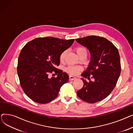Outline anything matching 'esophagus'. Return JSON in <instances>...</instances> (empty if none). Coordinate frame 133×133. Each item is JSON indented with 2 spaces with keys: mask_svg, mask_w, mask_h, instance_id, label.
Wrapping results in <instances>:
<instances>
[{
  "mask_svg": "<svg viewBox=\"0 0 133 133\" xmlns=\"http://www.w3.org/2000/svg\"><path fill=\"white\" fill-rule=\"evenodd\" d=\"M69 79H70V80H73L76 79V77H75V76H74L73 75H69Z\"/></svg>",
  "mask_w": 133,
  "mask_h": 133,
  "instance_id": "esophagus-1",
  "label": "esophagus"
}]
</instances>
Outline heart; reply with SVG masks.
I'll list each match as a JSON object with an SVG mask.
<instances>
[{"instance_id": "1", "label": "heart", "mask_w": 133, "mask_h": 133, "mask_svg": "<svg viewBox=\"0 0 133 133\" xmlns=\"http://www.w3.org/2000/svg\"><path fill=\"white\" fill-rule=\"evenodd\" d=\"M75 51L78 55V57H80L83 55H87V50L86 48L83 46H79L76 47L75 48ZM66 51H62L60 55V60L61 62H64L66 55ZM82 70V68L80 66H69L66 68V71L71 75H77Z\"/></svg>"}]
</instances>
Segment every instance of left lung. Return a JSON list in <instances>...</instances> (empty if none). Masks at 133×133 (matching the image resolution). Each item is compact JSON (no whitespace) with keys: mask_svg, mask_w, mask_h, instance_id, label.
<instances>
[{"mask_svg":"<svg viewBox=\"0 0 133 133\" xmlns=\"http://www.w3.org/2000/svg\"><path fill=\"white\" fill-rule=\"evenodd\" d=\"M86 47L91 60L87 70L81 75L89 81L81 79L83 87L77 92L81 99L90 103L100 101L107 97L115 87L121 73V62L117 48L110 41L102 37L87 36L76 39ZM93 82L90 80V76Z\"/></svg>","mask_w":133,"mask_h":133,"instance_id":"1","label":"left lung"}]
</instances>
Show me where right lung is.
Returning a JSON list of instances; mask_svg holds the SVG:
<instances>
[{
  "mask_svg": "<svg viewBox=\"0 0 133 133\" xmlns=\"http://www.w3.org/2000/svg\"><path fill=\"white\" fill-rule=\"evenodd\" d=\"M74 39L51 37L38 38L27 43L21 51L17 73L21 87L33 101L45 104L55 99L60 87L67 82L68 75L57 66L60 55L72 45ZM57 75V77L49 74Z\"/></svg>",
  "mask_w": 133,
  "mask_h": 133,
  "instance_id": "1",
  "label": "right lung"
}]
</instances>
